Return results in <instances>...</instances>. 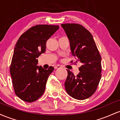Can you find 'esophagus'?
Instances as JSON below:
<instances>
[{"label": "esophagus", "instance_id": "obj_1", "mask_svg": "<svg viewBox=\"0 0 120 120\" xmlns=\"http://www.w3.org/2000/svg\"><path fill=\"white\" fill-rule=\"evenodd\" d=\"M61 67V65H55L54 67L55 69H59V68H60Z\"/></svg>", "mask_w": 120, "mask_h": 120}]
</instances>
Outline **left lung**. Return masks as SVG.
<instances>
[{
  "label": "left lung",
  "mask_w": 120,
  "mask_h": 120,
  "mask_svg": "<svg viewBox=\"0 0 120 120\" xmlns=\"http://www.w3.org/2000/svg\"><path fill=\"white\" fill-rule=\"evenodd\" d=\"M61 25L69 40L71 55L76 63H82L77 75L67 69L66 91L75 99H86L96 91L101 79V56L93 35L85 27L73 23Z\"/></svg>",
  "instance_id": "8db88e82"
}]
</instances>
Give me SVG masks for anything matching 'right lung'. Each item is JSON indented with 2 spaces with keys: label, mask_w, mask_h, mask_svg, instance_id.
Masks as SVG:
<instances>
[{
  "label": "right lung",
  "mask_w": 120,
  "mask_h": 120,
  "mask_svg": "<svg viewBox=\"0 0 120 120\" xmlns=\"http://www.w3.org/2000/svg\"><path fill=\"white\" fill-rule=\"evenodd\" d=\"M59 28L58 25L33 26L21 35L15 46L9 70L15 93L25 101H36L45 92L54 68L39 67L37 58L45 52L47 41Z\"/></svg>",
  "instance_id": "add662e5"
}]
</instances>
